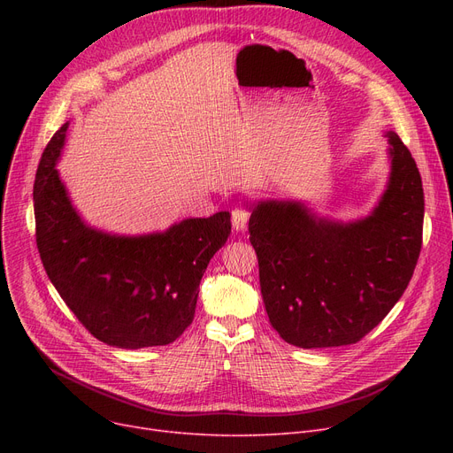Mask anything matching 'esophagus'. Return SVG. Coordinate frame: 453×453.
I'll return each instance as SVG.
<instances>
[{"label": "esophagus", "instance_id": "34e87169", "mask_svg": "<svg viewBox=\"0 0 453 453\" xmlns=\"http://www.w3.org/2000/svg\"><path fill=\"white\" fill-rule=\"evenodd\" d=\"M250 220V212L244 207H236L231 211V224L234 231H246Z\"/></svg>", "mask_w": 453, "mask_h": 453}]
</instances>
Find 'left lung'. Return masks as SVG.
Here are the masks:
<instances>
[{
	"mask_svg": "<svg viewBox=\"0 0 453 453\" xmlns=\"http://www.w3.org/2000/svg\"><path fill=\"white\" fill-rule=\"evenodd\" d=\"M386 137L389 181L365 219H321L294 200L253 205L260 294L272 326L290 345L360 342L408 288L422 246V180L400 137Z\"/></svg>",
	"mask_w": 453,
	"mask_h": 453,
	"instance_id": "8db88e82",
	"label": "left lung"
}]
</instances>
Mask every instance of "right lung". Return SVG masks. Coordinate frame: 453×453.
Here are the masks:
<instances>
[{
  "instance_id": "add662e5",
  "label": "right lung",
  "mask_w": 453,
  "mask_h": 453,
  "mask_svg": "<svg viewBox=\"0 0 453 453\" xmlns=\"http://www.w3.org/2000/svg\"><path fill=\"white\" fill-rule=\"evenodd\" d=\"M67 125L45 147L33 190L36 246L47 277L103 343L169 345L193 323L202 275L227 242L231 214L220 211L137 236L88 226L57 171Z\"/></svg>"
}]
</instances>
